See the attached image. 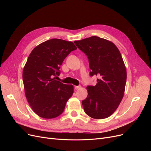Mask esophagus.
I'll return each mask as SVG.
<instances>
[{"label": "esophagus", "instance_id": "esophagus-1", "mask_svg": "<svg viewBox=\"0 0 151 151\" xmlns=\"http://www.w3.org/2000/svg\"><path fill=\"white\" fill-rule=\"evenodd\" d=\"M80 88H81V86H74V88H75L76 90L79 89Z\"/></svg>", "mask_w": 151, "mask_h": 151}]
</instances>
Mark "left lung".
<instances>
[{"mask_svg":"<svg viewBox=\"0 0 151 151\" xmlns=\"http://www.w3.org/2000/svg\"><path fill=\"white\" fill-rule=\"evenodd\" d=\"M74 43L88 57L90 76H98L94 86H88V96L82 101L85 113L95 119L111 115L124 94L126 68L119 50L109 41L91 36Z\"/></svg>","mask_w":151,"mask_h":151,"instance_id":"8db88e82","label":"left lung"}]
</instances>
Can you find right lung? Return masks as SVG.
<instances>
[{
  "instance_id": "right-lung-1",
  "label": "right lung",
  "mask_w": 151,
  "mask_h": 151,
  "mask_svg": "<svg viewBox=\"0 0 151 151\" xmlns=\"http://www.w3.org/2000/svg\"><path fill=\"white\" fill-rule=\"evenodd\" d=\"M76 49L71 42L53 38L38 45L29 55L22 80L27 100L39 116L54 118L64 110L74 87L55 80V77L60 75L64 59Z\"/></svg>"
}]
</instances>
